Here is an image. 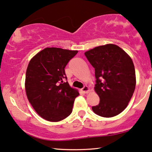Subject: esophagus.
Segmentation results:
<instances>
[{"mask_svg": "<svg viewBox=\"0 0 152 152\" xmlns=\"http://www.w3.org/2000/svg\"><path fill=\"white\" fill-rule=\"evenodd\" d=\"M80 91L83 93V94H87V93L89 92V87H87V86H84L82 89H80Z\"/></svg>", "mask_w": 152, "mask_h": 152, "instance_id": "obj_1", "label": "esophagus"}]
</instances>
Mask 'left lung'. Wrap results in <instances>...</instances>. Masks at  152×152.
I'll use <instances>...</instances> for the list:
<instances>
[{
    "label": "left lung",
    "instance_id": "left-lung-1",
    "mask_svg": "<svg viewBox=\"0 0 152 152\" xmlns=\"http://www.w3.org/2000/svg\"><path fill=\"white\" fill-rule=\"evenodd\" d=\"M85 55L95 69V90L99 97V104L92 106L93 111L104 117L116 116L127 107L134 94L136 76L132 60L115 44L96 47Z\"/></svg>",
    "mask_w": 152,
    "mask_h": 152
}]
</instances>
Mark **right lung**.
<instances>
[{
	"instance_id": "add662e5",
	"label": "right lung",
	"mask_w": 152,
	"mask_h": 152,
	"mask_svg": "<svg viewBox=\"0 0 152 152\" xmlns=\"http://www.w3.org/2000/svg\"><path fill=\"white\" fill-rule=\"evenodd\" d=\"M77 53V50L46 48L28 63L25 79L27 98L37 114L48 121H61L72 112L79 93L65 81V67Z\"/></svg>"
}]
</instances>
